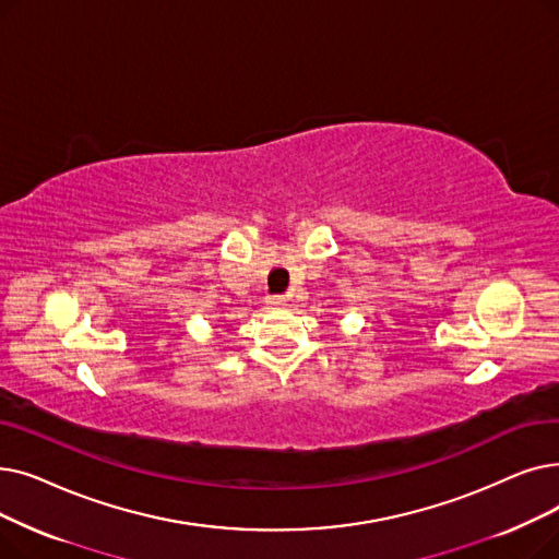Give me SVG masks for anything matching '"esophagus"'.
Instances as JSON below:
<instances>
[{
	"label": "esophagus",
	"mask_w": 559,
	"mask_h": 559,
	"mask_svg": "<svg viewBox=\"0 0 559 559\" xmlns=\"http://www.w3.org/2000/svg\"><path fill=\"white\" fill-rule=\"evenodd\" d=\"M265 305H269L271 309H282L286 305V298L284 296H269V298H265Z\"/></svg>",
	"instance_id": "1"
}]
</instances>
